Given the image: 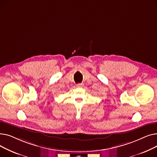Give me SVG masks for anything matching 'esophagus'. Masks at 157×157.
Returning a JSON list of instances; mask_svg holds the SVG:
<instances>
[{
	"label": "esophagus",
	"mask_w": 157,
	"mask_h": 157,
	"mask_svg": "<svg viewBox=\"0 0 157 157\" xmlns=\"http://www.w3.org/2000/svg\"><path fill=\"white\" fill-rule=\"evenodd\" d=\"M77 86H78V88L83 87V84H82V83H79V84H78V85H77Z\"/></svg>",
	"instance_id": "esophagus-1"
}]
</instances>
